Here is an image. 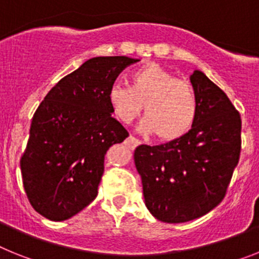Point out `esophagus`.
I'll return each mask as SVG.
<instances>
[{
	"label": "esophagus",
	"instance_id": "34e87169",
	"mask_svg": "<svg viewBox=\"0 0 259 259\" xmlns=\"http://www.w3.org/2000/svg\"><path fill=\"white\" fill-rule=\"evenodd\" d=\"M125 144H127L130 148H132V149H134V148H136L137 145H140V140H139V139H136V137H134V136H130L127 140H125Z\"/></svg>",
	"mask_w": 259,
	"mask_h": 259
}]
</instances>
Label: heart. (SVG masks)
Wrapping results in <instances>:
<instances>
[{
  "label": "heart",
  "instance_id": "heart-1",
  "mask_svg": "<svg viewBox=\"0 0 259 259\" xmlns=\"http://www.w3.org/2000/svg\"><path fill=\"white\" fill-rule=\"evenodd\" d=\"M111 111L123 124H131L143 111L141 130L162 141L184 136L196 122L198 100L194 89L158 63H146L130 75V87L113 84L107 92Z\"/></svg>",
  "mask_w": 259,
  "mask_h": 259
}]
</instances>
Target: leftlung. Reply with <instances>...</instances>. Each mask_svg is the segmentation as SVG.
<instances>
[{"instance_id":"left-lung-1","label":"left lung","mask_w":259,"mask_h":259,"mask_svg":"<svg viewBox=\"0 0 259 259\" xmlns=\"http://www.w3.org/2000/svg\"><path fill=\"white\" fill-rule=\"evenodd\" d=\"M189 79L198 100L191 130L178 140L137 146L134 154L146 207L166 223L193 221L219 205L241 150V118L227 95L202 71Z\"/></svg>"}]
</instances>
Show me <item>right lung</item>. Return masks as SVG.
<instances>
[{
  "label": "right lung",
  "mask_w": 259,
  "mask_h": 259,
  "mask_svg": "<svg viewBox=\"0 0 259 259\" xmlns=\"http://www.w3.org/2000/svg\"><path fill=\"white\" fill-rule=\"evenodd\" d=\"M137 61L88 59L59 80L36 110L20 171L32 207L47 219H70L97 196L107 149L128 137L111 116L107 92Z\"/></svg>",
  "instance_id": "obj_1"
}]
</instances>
